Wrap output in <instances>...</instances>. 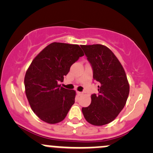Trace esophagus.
Returning <instances> with one entry per match:
<instances>
[{"instance_id":"esophagus-1","label":"esophagus","mask_w":153,"mask_h":153,"mask_svg":"<svg viewBox=\"0 0 153 153\" xmlns=\"http://www.w3.org/2000/svg\"><path fill=\"white\" fill-rule=\"evenodd\" d=\"M77 94H78V96H82V95L83 94L82 92H80V91H78V92H77Z\"/></svg>"}]
</instances>
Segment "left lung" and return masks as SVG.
Masks as SVG:
<instances>
[{"label":"left lung","instance_id":"left-lung-1","mask_svg":"<svg viewBox=\"0 0 153 153\" xmlns=\"http://www.w3.org/2000/svg\"><path fill=\"white\" fill-rule=\"evenodd\" d=\"M94 71V80L99 82V94L91 96V103L82 112L88 122L102 126L111 122L125 106L129 84L122 64L104 45H81Z\"/></svg>","mask_w":153,"mask_h":153}]
</instances>
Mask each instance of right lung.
Instances as JSON below:
<instances>
[{
  "instance_id": "right-lung-1",
  "label": "right lung",
  "mask_w": 153,
  "mask_h": 153,
  "mask_svg": "<svg viewBox=\"0 0 153 153\" xmlns=\"http://www.w3.org/2000/svg\"><path fill=\"white\" fill-rule=\"evenodd\" d=\"M83 55L78 45L53 42L32 60L24 77L25 93L31 109L43 122H62L74 104L76 92L60 87L58 82Z\"/></svg>"
}]
</instances>
